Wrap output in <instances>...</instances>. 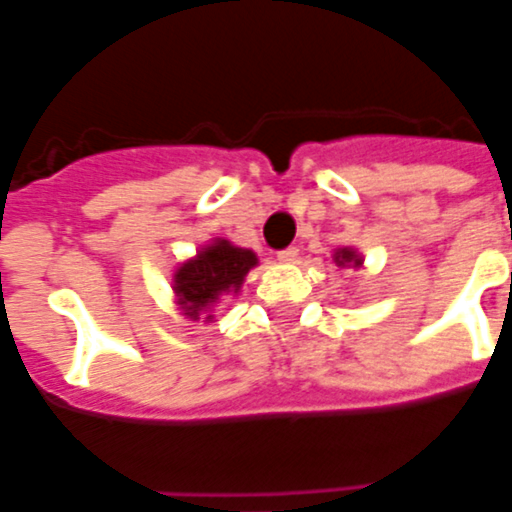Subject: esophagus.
<instances>
[{"label": "esophagus", "mask_w": 512, "mask_h": 512, "mask_svg": "<svg viewBox=\"0 0 512 512\" xmlns=\"http://www.w3.org/2000/svg\"><path fill=\"white\" fill-rule=\"evenodd\" d=\"M277 257L282 263H293L296 257H299V246H288V249H279Z\"/></svg>", "instance_id": "esophagus-1"}]
</instances>
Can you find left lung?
<instances>
[{
  "label": "left lung",
  "mask_w": 512,
  "mask_h": 512,
  "mask_svg": "<svg viewBox=\"0 0 512 512\" xmlns=\"http://www.w3.org/2000/svg\"><path fill=\"white\" fill-rule=\"evenodd\" d=\"M337 257H340V260H345V263H351V260H354L356 266H359V263H362V260H356L354 252H340V255H337Z\"/></svg>",
  "instance_id": "1"
}]
</instances>
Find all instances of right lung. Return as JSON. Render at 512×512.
<instances>
[{
	"instance_id": "right-lung-1",
	"label": "right lung",
	"mask_w": 512,
	"mask_h": 512,
	"mask_svg": "<svg viewBox=\"0 0 512 512\" xmlns=\"http://www.w3.org/2000/svg\"><path fill=\"white\" fill-rule=\"evenodd\" d=\"M255 263V252L230 246L227 241L208 246L175 274V293L180 304L189 310V315H197L222 293L241 288V282Z\"/></svg>"
}]
</instances>
